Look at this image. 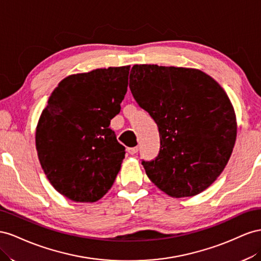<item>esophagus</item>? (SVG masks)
<instances>
[{
    "label": "esophagus",
    "mask_w": 261,
    "mask_h": 261,
    "mask_svg": "<svg viewBox=\"0 0 261 261\" xmlns=\"http://www.w3.org/2000/svg\"><path fill=\"white\" fill-rule=\"evenodd\" d=\"M138 151H139V148L136 146V147H129V148H126V152H128L130 155H135L136 153H138Z\"/></svg>",
    "instance_id": "34e87169"
}]
</instances>
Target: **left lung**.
I'll use <instances>...</instances> for the list:
<instances>
[{"mask_svg": "<svg viewBox=\"0 0 261 261\" xmlns=\"http://www.w3.org/2000/svg\"><path fill=\"white\" fill-rule=\"evenodd\" d=\"M129 86L160 131L158 158L142 162L150 180L173 198L210 187L224 170L237 135L224 89L201 70L156 64L133 65Z\"/></svg>", "mask_w": 261, "mask_h": 261, "instance_id": "8db88e82", "label": "left lung"}]
</instances>
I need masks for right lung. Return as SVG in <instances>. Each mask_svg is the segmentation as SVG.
I'll list each match as a JSON object with an SVG mask.
<instances>
[{
  "label": "right lung",
  "mask_w": 261,
  "mask_h": 261,
  "mask_svg": "<svg viewBox=\"0 0 261 261\" xmlns=\"http://www.w3.org/2000/svg\"><path fill=\"white\" fill-rule=\"evenodd\" d=\"M130 65L63 79L36 128V148L48 180L74 202H96L114 185L124 146L110 129L128 88Z\"/></svg>",
  "instance_id": "add662e5"
}]
</instances>
